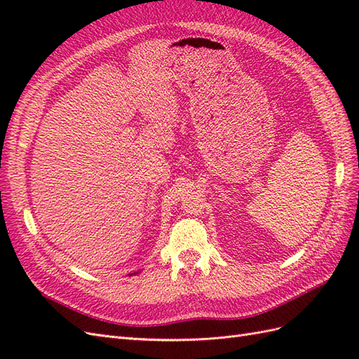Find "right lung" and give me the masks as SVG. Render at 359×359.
<instances>
[{
	"instance_id": "obj_1",
	"label": "right lung",
	"mask_w": 359,
	"mask_h": 359,
	"mask_svg": "<svg viewBox=\"0 0 359 359\" xmlns=\"http://www.w3.org/2000/svg\"><path fill=\"white\" fill-rule=\"evenodd\" d=\"M135 274H137V273H135Z\"/></svg>"
}]
</instances>
